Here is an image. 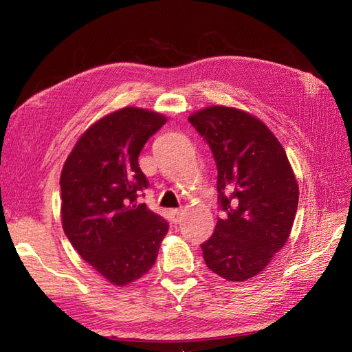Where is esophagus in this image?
I'll return each instance as SVG.
<instances>
[{
  "label": "esophagus",
  "instance_id": "esophagus-1",
  "mask_svg": "<svg viewBox=\"0 0 352 352\" xmlns=\"http://www.w3.org/2000/svg\"><path fill=\"white\" fill-rule=\"evenodd\" d=\"M180 212H182V210H179V208H175V210H172V216H173V221H175V223H177V221H179Z\"/></svg>",
  "mask_w": 352,
  "mask_h": 352
}]
</instances>
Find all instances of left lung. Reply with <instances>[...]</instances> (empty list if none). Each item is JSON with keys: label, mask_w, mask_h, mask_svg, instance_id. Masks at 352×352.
Wrapping results in <instances>:
<instances>
[{"label": "left lung", "mask_w": 352, "mask_h": 352, "mask_svg": "<svg viewBox=\"0 0 352 352\" xmlns=\"http://www.w3.org/2000/svg\"><path fill=\"white\" fill-rule=\"evenodd\" d=\"M217 166L225 211L201 243L207 267L230 282L260 273L286 243L298 208V184L280 142L263 122L214 105L189 116Z\"/></svg>", "instance_id": "left-lung-1"}]
</instances>
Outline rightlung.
<instances>
[{"instance_id":"add662e5","label":"right lung","mask_w":352,"mask_h":352,"mask_svg":"<svg viewBox=\"0 0 352 352\" xmlns=\"http://www.w3.org/2000/svg\"><path fill=\"white\" fill-rule=\"evenodd\" d=\"M166 117L126 107L85 132L63 167L61 221L80 257L114 285L153 267L168 223L138 197L150 186L138 163Z\"/></svg>"}]
</instances>
